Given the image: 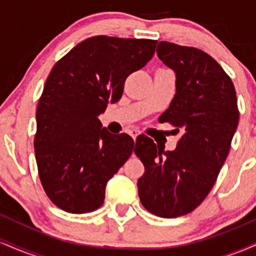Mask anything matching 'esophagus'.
Masks as SVG:
<instances>
[{"mask_svg": "<svg viewBox=\"0 0 256 256\" xmlns=\"http://www.w3.org/2000/svg\"><path fill=\"white\" fill-rule=\"evenodd\" d=\"M128 134H130V136H131L132 138H134V140H136V138H137V136H138V134H140V130H138V128H130V130H128Z\"/></svg>", "mask_w": 256, "mask_h": 256, "instance_id": "34e87169", "label": "esophagus"}]
</instances>
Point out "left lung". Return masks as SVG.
Returning a JSON list of instances; mask_svg holds the SVG:
<instances>
[{"label":"left lung","mask_w":256,"mask_h":256,"mask_svg":"<svg viewBox=\"0 0 256 256\" xmlns=\"http://www.w3.org/2000/svg\"><path fill=\"white\" fill-rule=\"evenodd\" d=\"M156 52L176 72V95L158 122L183 134L172 152L152 140L134 150L146 168L138 179V196L150 213L177 218L192 212L212 190L240 112L231 78L207 52L170 42L158 43Z\"/></svg>","instance_id":"obj_1"}]
</instances>
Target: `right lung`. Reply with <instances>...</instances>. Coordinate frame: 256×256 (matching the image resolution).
Wrapping results in <instances>:
<instances>
[{
  "instance_id": "obj_1",
  "label": "right lung",
  "mask_w": 256,
  "mask_h": 256,
  "mask_svg": "<svg viewBox=\"0 0 256 256\" xmlns=\"http://www.w3.org/2000/svg\"><path fill=\"white\" fill-rule=\"evenodd\" d=\"M158 40L95 36L55 64L38 101L34 154L40 183L58 208L82 214L104 204L107 182L132 154L134 140L101 128L124 83L152 58Z\"/></svg>"
}]
</instances>
